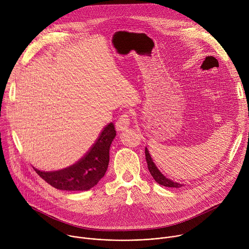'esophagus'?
I'll use <instances>...</instances> for the list:
<instances>
[{
    "mask_svg": "<svg viewBox=\"0 0 249 249\" xmlns=\"http://www.w3.org/2000/svg\"><path fill=\"white\" fill-rule=\"evenodd\" d=\"M130 116H131V113L129 111L124 112L122 115L119 116V118L117 119V121L115 123L117 131H124L129 127V125H130Z\"/></svg>",
    "mask_w": 249,
    "mask_h": 249,
    "instance_id": "obj_1",
    "label": "esophagus"
}]
</instances>
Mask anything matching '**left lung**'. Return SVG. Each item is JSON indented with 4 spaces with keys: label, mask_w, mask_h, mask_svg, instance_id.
<instances>
[{
    "label": "left lung",
    "mask_w": 249,
    "mask_h": 249,
    "mask_svg": "<svg viewBox=\"0 0 249 249\" xmlns=\"http://www.w3.org/2000/svg\"><path fill=\"white\" fill-rule=\"evenodd\" d=\"M145 154H146V160H147V164H148V168L150 170V173L152 174V176L154 177V179L160 185L165 186V187H172V188H180L183 185L179 182H176L174 180H171L158 168L157 164L154 162L153 158L150 155L149 150L146 148L145 149Z\"/></svg>",
    "instance_id": "obj_1"
}]
</instances>
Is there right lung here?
<instances>
[{
	"mask_svg": "<svg viewBox=\"0 0 249 249\" xmlns=\"http://www.w3.org/2000/svg\"><path fill=\"white\" fill-rule=\"evenodd\" d=\"M116 131L113 123L103 128L89 151L75 164L56 171H41L33 167L48 184L59 190L86 191L104 176L109 162V149Z\"/></svg>",
	"mask_w": 249,
	"mask_h": 249,
	"instance_id": "obj_1",
	"label": "right lung"
}]
</instances>
